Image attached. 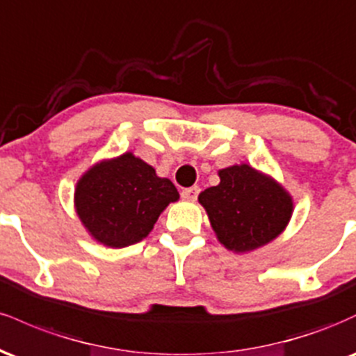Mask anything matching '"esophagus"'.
<instances>
[{
	"label": "esophagus",
	"mask_w": 356,
	"mask_h": 356,
	"mask_svg": "<svg viewBox=\"0 0 356 356\" xmlns=\"http://www.w3.org/2000/svg\"><path fill=\"white\" fill-rule=\"evenodd\" d=\"M199 192H201V189H199L197 186L194 187H187V189L182 191V199H186V201H195L199 195Z\"/></svg>",
	"instance_id": "obj_1"
}]
</instances>
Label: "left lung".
I'll return each instance as SVG.
<instances>
[{"instance_id":"8db88e82","label":"left lung","mask_w":356,"mask_h":356,"mask_svg":"<svg viewBox=\"0 0 356 356\" xmlns=\"http://www.w3.org/2000/svg\"><path fill=\"white\" fill-rule=\"evenodd\" d=\"M220 182L199 194L224 248L248 252L276 239L288 226L293 199L281 184L251 165L219 170Z\"/></svg>"}]
</instances>
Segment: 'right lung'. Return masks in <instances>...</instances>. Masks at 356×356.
<instances>
[{
  "mask_svg": "<svg viewBox=\"0 0 356 356\" xmlns=\"http://www.w3.org/2000/svg\"><path fill=\"white\" fill-rule=\"evenodd\" d=\"M179 199L169 179L125 152L92 165L75 187L76 214L93 239L125 248L149 236L161 212Z\"/></svg>",
  "mask_w": 356,
  "mask_h": 356,
  "instance_id": "right-lung-1",
  "label": "right lung"
}]
</instances>
